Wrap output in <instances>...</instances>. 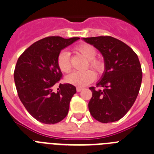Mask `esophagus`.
Listing matches in <instances>:
<instances>
[{
  "label": "esophagus",
  "instance_id": "34e87169",
  "mask_svg": "<svg viewBox=\"0 0 154 154\" xmlns=\"http://www.w3.org/2000/svg\"><path fill=\"white\" fill-rule=\"evenodd\" d=\"M82 89H83V88H81V87H77V92H80V91L82 90Z\"/></svg>",
  "mask_w": 154,
  "mask_h": 154
}]
</instances>
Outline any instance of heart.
I'll list each match as a JSON object with an SVG mask.
<instances>
[{"label":"heart","instance_id":"b5f03b06","mask_svg":"<svg viewBox=\"0 0 154 154\" xmlns=\"http://www.w3.org/2000/svg\"><path fill=\"white\" fill-rule=\"evenodd\" d=\"M74 51L81 54L87 59L86 68L90 67L98 75H101L105 70L104 62L99 57H96V49L88 44H80L74 47ZM57 65L61 71L68 73L71 70L70 54L67 51H62L57 57ZM95 78V74L90 69L83 71H74L66 77V81L76 86H86L92 83Z\"/></svg>","mask_w":154,"mask_h":154}]
</instances>
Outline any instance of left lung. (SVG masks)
I'll return each instance as SVG.
<instances>
[{
  "label": "left lung",
  "mask_w": 154,
  "mask_h": 154,
  "mask_svg": "<svg viewBox=\"0 0 154 154\" xmlns=\"http://www.w3.org/2000/svg\"><path fill=\"white\" fill-rule=\"evenodd\" d=\"M103 55L105 72L96 87H90L91 115L103 123L117 121L133 105L139 92L142 71L136 53L127 44L110 36L83 38Z\"/></svg>",
  "instance_id": "8db88e82"
}]
</instances>
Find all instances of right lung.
Masks as SVG:
<instances>
[{
    "mask_svg": "<svg viewBox=\"0 0 154 154\" xmlns=\"http://www.w3.org/2000/svg\"><path fill=\"white\" fill-rule=\"evenodd\" d=\"M78 39L47 37L30 46L18 59L14 70L18 95L28 113L39 122L55 124L68 114L77 91L70 83H59L62 74L57 57L62 49ZM56 85L59 86L53 91Z\"/></svg>",
    "mask_w": 154,
    "mask_h": 154,
    "instance_id": "1",
    "label": "right lung"
}]
</instances>
